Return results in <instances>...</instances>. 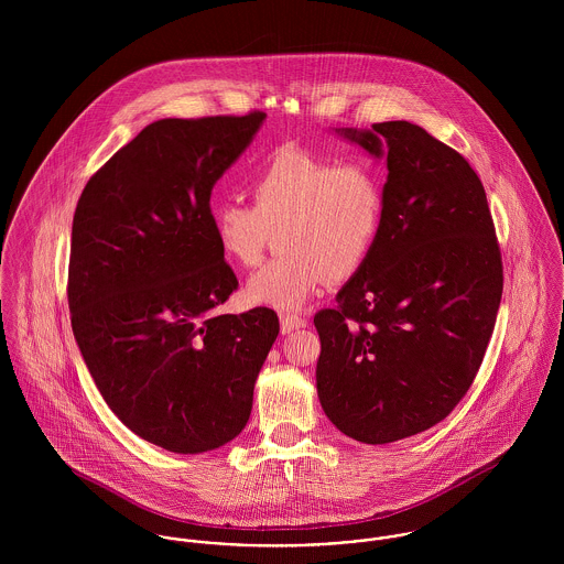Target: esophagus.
Here are the masks:
<instances>
[{
    "instance_id": "esophagus-1",
    "label": "esophagus",
    "mask_w": 564,
    "mask_h": 564,
    "mask_svg": "<svg viewBox=\"0 0 564 564\" xmlns=\"http://www.w3.org/2000/svg\"><path fill=\"white\" fill-rule=\"evenodd\" d=\"M304 325H306V319H304L302 315L286 313V315H282V317H280V329H282V334H289V332L300 329V327H304Z\"/></svg>"
}]
</instances>
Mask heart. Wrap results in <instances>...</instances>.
Masks as SVG:
<instances>
[{
  "label": "heart",
  "instance_id": "heart-1",
  "mask_svg": "<svg viewBox=\"0 0 564 564\" xmlns=\"http://www.w3.org/2000/svg\"><path fill=\"white\" fill-rule=\"evenodd\" d=\"M251 202L213 208L217 245L232 264L249 269L280 232L284 253L249 280L247 297L295 311L327 278L347 280L365 264L384 219V182L373 164L284 148L253 177Z\"/></svg>",
  "mask_w": 564,
  "mask_h": 564
}]
</instances>
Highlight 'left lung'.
Instances as JSON below:
<instances>
[{
	"mask_svg": "<svg viewBox=\"0 0 564 564\" xmlns=\"http://www.w3.org/2000/svg\"><path fill=\"white\" fill-rule=\"evenodd\" d=\"M387 156L384 219L365 264L315 315L317 393L347 436L384 445L443 421L482 365L503 267L478 173L408 121L340 130Z\"/></svg>",
	"mask_w": 564,
	"mask_h": 564,
	"instance_id": "1",
	"label": "left lung"
}]
</instances>
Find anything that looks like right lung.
I'll return each instance as SVG.
<instances>
[{
	"instance_id": "right-lung-1",
	"label": "right lung",
	"mask_w": 564,
	"mask_h": 564,
	"mask_svg": "<svg viewBox=\"0 0 564 564\" xmlns=\"http://www.w3.org/2000/svg\"><path fill=\"white\" fill-rule=\"evenodd\" d=\"M264 112L161 119L90 175L72 228L67 297L82 358L110 410L175 454L241 434L280 332L271 308L213 315L239 280L210 193Z\"/></svg>"
}]
</instances>
